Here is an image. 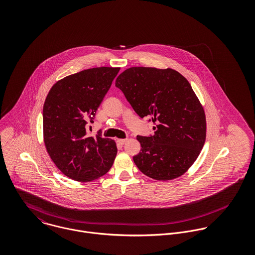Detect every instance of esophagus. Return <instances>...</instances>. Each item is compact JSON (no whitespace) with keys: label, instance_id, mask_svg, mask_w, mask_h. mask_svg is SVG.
I'll list each match as a JSON object with an SVG mask.
<instances>
[{"label":"esophagus","instance_id":"1","mask_svg":"<svg viewBox=\"0 0 255 255\" xmlns=\"http://www.w3.org/2000/svg\"><path fill=\"white\" fill-rule=\"evenodd\" d=\"M128 141V139L127 138H123V139H117V142L119 143V144H121V145H124L126 142Z\"/></svg>","mask_w":255,"mask_h":255}]
</instances>
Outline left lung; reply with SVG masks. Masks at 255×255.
<instances>
[{
    "label": "left lung",
    "instance_id": "left-lung-1",
    "mask_svg": "<svg viewBox=\"0 0 255 255\" xmlns=\"http://www.w3.org/2000/svg\"><path fill=\"white\" fill-rule=\"evenodd\" d=\"M116 86L135 113L150 118L151 136H136L141 149L136 167L157 181L183 175L195 162L206 138L204 109L191 85L173 69L132 67L121 73Z\"/></svg>",
    "mask_w": 255,
    "mask_h": 255
}]
</instances>
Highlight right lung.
<instances>
[{"mask_svg":"<svg viewBox=\"0 0 255 255\" xmlns=\"http://www.w3.org/2000/svg\"><path fill=\"white\" fill-rule=\"evenodd\" d=\"M120 68H93L57 81L43 106V135L47 152L58 169L77 182L94 181L109 172L118 149L100 130L89 136L93 123Z\"/></svg>","mask_w":255,"mask_h":255,"instance_id":"1","label":"right lung"}]
</instances>
